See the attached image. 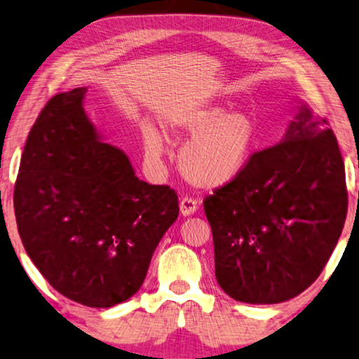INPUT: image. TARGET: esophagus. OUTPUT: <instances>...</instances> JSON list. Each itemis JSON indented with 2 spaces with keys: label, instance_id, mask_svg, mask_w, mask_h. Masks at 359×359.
Instances as JSON below:
<instances>
[{
  "label": "esophagus",
  "instance_id": "1",
  "mask_svg": "<svg viewBox=\"0 0 359 359\" xmlns=\"http://www.w3.org/2000/svg\"><path fill=\"white\" fill-rule=\"evenodd\" d=\"M197 207H198V201H197V198H194V197H191V196L181 197L180 210H181V213H183L184 216H189V215L196 213Z\"/></svg>",
  "mask_w": 359,
  "mask_h": 359
}]
</instances>
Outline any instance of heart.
<instances>
[{
	"instance_id": "b5f03b06",
	"label": "heart",
	"mask_w": 359,
	"mask_h": 359,
	"mask_svg": "<svg viewBox=\"0 0 359 359\" xmlns=\"http://www.w3.org/2000/svg\"><path fill=\"white\" fill-rule=\"evenodd\" d=\"M167 126L194 135L181 151L180 163L186 178L202 187H218L233 180L259 143L256 121L245 111L194 108L170 117ZM144 144L151 157L161 156L162 140L156 130L146 128Z\"/></svg>"
}]
</instances>
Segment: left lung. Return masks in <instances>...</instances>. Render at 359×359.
<instances>
[{
	"label": "left lung",
	"instance_id": "1",
	"mask_svg": "<svg viewBox=\"0 0 359 359\" xmlns=\"http://www.w3.org/2000/svg\"><path fill=\"white\" fill-rule=\"evenodd\" d=\"M215 275L248 304L296 297L320 277L348 208L345 167L326 119L302 107L278 144L252 154L203 201Z\"/></svg>",
	"mask_w": 359,
	"mask_h": 359
}]
</instances>
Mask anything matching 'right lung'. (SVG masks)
Masks as SVG:
<instances>
[{
  "instance_id": "add662e5",
  "label": "right lung",
  "mask_w": 359,
  "mask_h": 359,
  "mask_svg": "<svg viewBox=\"0 0 359 359\" xmlns=\"http://www.w3.org/2000/svg\"><path fill=\"white\" fill-rule=\"evenodd\" d=\"M79 87L52 97L34 121L14 186L27 255L65 297L108 309L137 292L152 252L178 218V194L135 176L102 143Z\"/></svg>"
}]
</instances>
